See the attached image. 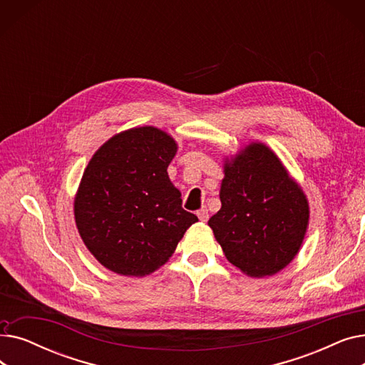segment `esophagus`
<instances>
[{
  "label": "esophagus",
  "mask_w": 365,
  "mask_h": 365,
  "mask_svg": "<svg viewBox=\"0 0 365 365\" xmlns=\"http://www.w3.org/2000/svg\"><path fill=\"white\" fill-rule=\"evenodd\" d=\"M197 216H198V219H200L201 222H207V220H208V210H207V208H201L200 212L197 213Z\"/></svg>",
  "instance_id": "obj_1"
}]
</instances>
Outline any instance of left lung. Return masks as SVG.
Returning <instances> with one entry per match:
<instances>
[{"instance_id": "left-lung-1", "label": "left lung", "mask_w": 365, "mask_h": 365, "mask_svg": "<svg viewBox=\"0 0 365 365\" xmlns=\"http://www.w3.org/2000/svg\"><path fill=\"white\" fill-rule=\"evenodd\" d=\"M220 202L208 226L234 266L259 278L277 274L294 259L309 207L272 150L252 143L226 163Z\"/></svg>"}]
</instances>
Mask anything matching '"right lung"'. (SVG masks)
Returning a JSON list of instances; mask_svg holds the SVG:
<instances>
[{"label":"right lung","mask_w":365,"mask_h":365,"mask_svg":"<svg viewBox=\"0 0 365 365\" xmlns=\"http://www.w3.org/2000/svg\"><path fill=\"white\" fill-rule=\"evenodd\" d=\"M176 142L153 127L109 139L88 163L75 198V222L108 269L142 277L164 264L198 217L182 207L167 167Z\"/></svg>","instance_id":"obj_1"}]
</instances>
